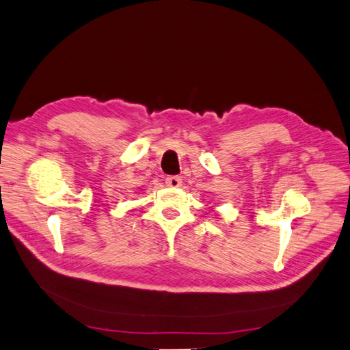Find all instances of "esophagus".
I'll use <instances>...</instances> for the list:
<instances>
[{
  "label": "esophagus",
  "instance_id": "obj_1",
  "mask_svg": "<svg viewBox=\"0 0 350 350\" xmlns=\"http://www.w3.org/2000/svg\"><path fill=\"white\" fill-rule=\"evenodd\" d=\"M165 183L168 187H180L182 186V178L177 176H170L165 178Z\"/></svg>",
  "mask_w": 350,
  "mask_h": 350
}]
</instances>
